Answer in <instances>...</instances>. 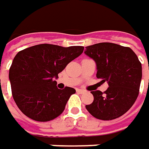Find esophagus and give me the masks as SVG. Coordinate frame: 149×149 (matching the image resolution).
<instances>
[{"label":"esophagus","mask_w":149,"mask_h":149,"mask_svg":"<svg viewBox=\"0 0 149 149\" xmlns=\"http://www.w3.org/2000/svg\"><path fill=\"white\" fill-rule=\"evenodd\" d=\"M77 92H78V93H79V94H83V93H84V92H85V90H84V89H78Z\"/></svg>","instance_id":"esophagus-1"}]
</instances>
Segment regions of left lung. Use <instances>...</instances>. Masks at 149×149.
Masks as SVG:
<instances>
[{
  "label": "left lung",
  "instance_id": "obj_1",
  "mask_svg": "<svg viewBox=\"0 0 149 149\" xmlns=\"http://www.w3.org/2000/svg\"><path fill=\"white\" fill-rule=\"evenodd\" d=\"M84 53L95 60L98 79L107 81L109 88L102 93L91 91L94 101L85 105L98 119L112 120L122 116L133 106L139 94L142 65L129 47L103 42L85 47Z\"/></svg>",
  "mask_w": 149,
  "mask_h": 149
}]
</instances>
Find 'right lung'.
I'll return each mask as SVG.
<instances>
[{"mask_svg":"<svg viewBox=\"0 0 149 149\" xmlns=\"http://www.w3.org/2000/svg\"><path fill=\"white\" fill-rule=\"evenodd\" d=\"M83 46L40 44L19 51L10 68L12 97L25 115L39 122L60 116L75 89H59L54 78L83 53Z\"/></svg>","mask_w":149,"mask_h":149,"instance_id":"right-lung-1","label":"right lung"}]
</instances>
